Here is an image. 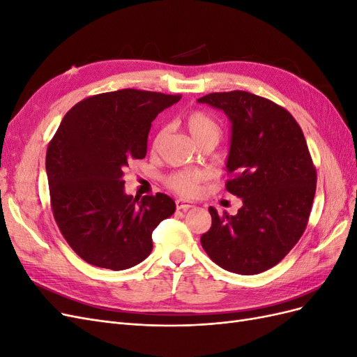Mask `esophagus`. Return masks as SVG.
<instances>
[{
  "label": "esophagus",
  "mask_w": 357,
  "mask_h": 357,
  "mask_svg": "<svg viewBox=\"0 0 357 357\" xmlns=\"http://www.w3.org/2000/svg\"><path fill=\"white\" fill-rule=\"evenodd\" d=\"M176 207H177V210H189V208L195 207V205H193L190 201H186V199H177Z\"/></svg>",
  "instance_id": "34e87169"
}]
</instances>
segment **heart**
<instances>
[{"label": "heart", "instance_id": "obj_1", "mask_svg": "<svg viewBox=\"0 0 357 357\" xmlns=\"http://www.w3.org/2000/svg\"><path fill=\"white\" fill-rule=\"evenodd\" d=\"M185 123L192 138L198 144L207 138H214L219 142L222 135V126L218 122V119L204 110H192L186 116ZM167 132V126H162L156 131L152 142V149L155 152L160 147L162 142H164ZM207 172L204 171H177L167 177V186L177 193H181V195L192 197L199 192L201 185L207 180Z\"/></svg>", "mask_w": 357, "mask_h": 357}]
</instances>
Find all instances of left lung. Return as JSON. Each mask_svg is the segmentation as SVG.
Returning <instances> with one entry per match:
<instances>
[{"label": "left lung", "instance_id": "obj_1", "mask_svg": "<svg viewBox=\"0 0 357 357\" xmlns=\"http://www.w3.org/2000/svg\"><path fill=\"white\" fill-rule=\"evenodd\" d=\"M232 122L226 190L243 199L235 215L210 207L201 244L226 271L253 275L277 265L304 234L317 172L304 132L284 107L245 91L198 100Z\"/></svg>", "mask_w": 357, "mask_h": 357}]
</instances>
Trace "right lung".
I'll use <instances>...</instances> for the list:
<instances>
[{
    "mask_svg": "<svg viewBox=\"0 0 357 357\" xmlns=\"http://www.w3.org/2000/svg\"><path fill=\"white\" fill-rule=\"evenodd\" d=\"M181 95L121 89L88 96L63 116L46 152L53 218L84 262L122 271L143 262L152 232L176 211L165 193H125L123 169L144 159L155 117Z\"/></svg>",
    "mask_w": 357,
    "mask_h": 357,
    "instance_id": "right-lung-1",
    "label": "right lung"
}]
</instances>
